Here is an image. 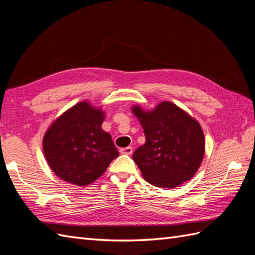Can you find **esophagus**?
Masks as SVG:
<instances>
[{
  "instance_id": "obj_1",
  "label": "esophagus",
  "mask_w": 255,
  "mask_h": 255,
  "mask_svg": "<svg viewBox=\"0 0 255 255\" xmlns=\"http://www.w3.org/2000/svg\"><path fill=\"white\" fill-rule=\"evenodd\" d=\"M120 152L122 154H125V155H131L132 154V147L131 146H127V147H123L120 149Z\"/></svg>"
}]
</instances>
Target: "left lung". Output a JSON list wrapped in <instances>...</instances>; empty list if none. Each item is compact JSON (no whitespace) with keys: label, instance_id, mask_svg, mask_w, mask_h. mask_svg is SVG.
<instances>
[{"label":"left lung","instance_id":"obj_1","mask_svg":"<svg viewBox=\"0 0 255 255\" xmlns=\"http://www.w3.org/2000/svg\"><path fill=\"white\" fill-rule=\"evenodd\" d=\"M131 112L145 134L132 155L141 173L154 186L173 188L191 180L205 155L200 124L174 103L162 101L152 110L134 104Z\"/></svg>","mask_w":255,"mask_h":255}]
</instances>
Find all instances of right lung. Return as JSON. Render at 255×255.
I'll return each instance as SVG.
<instances>
[{
	"instance_id": "1",
	"label": "right lung",
	"mask_w": 255,
	"mask_h": 255,
	"mask_svg": "<svg viewBox=\"0 0 255 255\" xmlns=\"http://www.w3.org/2000/svg\"><path fill=\"white\" fill-rule=\"evenodd\" d=\"M106 112L84 100L51 123L43 138L45 158L57 177L86 186L106 172L120 155L101 125Z\"/></svg>"
}]
</instances>
